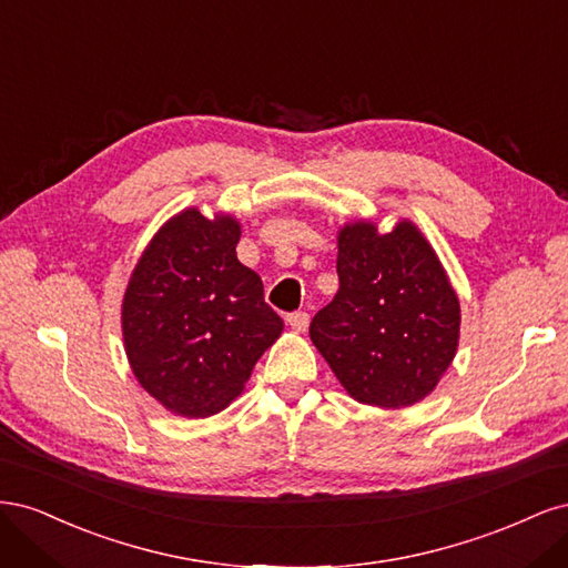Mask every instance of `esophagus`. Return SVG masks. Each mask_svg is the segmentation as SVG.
<instances>
[{
    "label": "esophagus",
    "mask_w": 568,
    "mask_h": 568,
    "mask_svg": "<svg viewBox=\"0 0 568 568\" xmlns=\"http://www.w3.org/2000/svg\"><path fill=\"white\" fill-rule=\"evenodd\" d=\"M286 322L294 332H305L307 324H311V315H307L305 311H296V313H288L286 315Z\"/></svg>",
    "instance_id": "34e87169"
}]
</instances>
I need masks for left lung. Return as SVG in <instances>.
<instances>
[{
    "label": "left lung",
    "instance_id": "left-lung-1",
    "mask_svg": "<svg viewBox=\"0 0 568 568\" xmlns=\"http://www.w3.org/2000/svg\"><path fill=\"white\" fill-rule=\"evenodd\" d=\"M338 294L311 322V338L355 400L407 407L432 393L459 338V301L436 253L409 222L376 234L355 222L338 234Z\"/></svg>",
    "mask_w": 568,
    "mask_h": 568
}]
</instances>
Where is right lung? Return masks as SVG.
<instances>
[{
  "label": "right lung",
  "mask_w": 568,
  "mask_h": 568,
  "mask_svg": "<svg viewBox=\"0 0 568 568\" xmlns=\"http://www.w3.org/2000/svg\"><path fill=\"white\" fill-rule=\"evenodd\" d=\"M239 225L196 209L173 217L136 263L123 301L132 372L184 417L225 409L282 334L263 282L236 261Z\"/></svg>",
  "instance_id": "obj_1"
}]
</instances>
